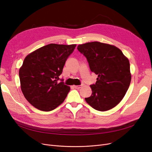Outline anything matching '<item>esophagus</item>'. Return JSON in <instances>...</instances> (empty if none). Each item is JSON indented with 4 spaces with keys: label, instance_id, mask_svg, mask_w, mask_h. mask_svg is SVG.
I'll list each match as a JSON object with an SVG mask.
<instances>
[{
    "label": "esophagus",
    "instance_id": "esophagus-1",
    "mask_svg": "<svg viewBox=\"0 0 152 152\" xmlns=\"http://www.w3.org/2000/svg\"><path fill=\"white\" fill-rule=\"evenodd\" d=\"M82 87V85H80V86H74L75 88V89H80Z\"/></svg>",
    "mask_w": 152,
    "mask_h": 152
}]
</instances>
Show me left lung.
I'll list each match as a JSON object with an SVG mask.
<instances>
[{
    "instance_id": "8db88e82",
    "label": "left lung",
    "mask_w": 152,
    "mask_h": 152,
    "mask_svg": "<svg viewBox=\"0 0 152 152\" xmlns=\"http://www.w3.org/2000/svg\"><path fill=\"white\" fill-rule=\"evenodd\" d=\"M79 51L86 58L92 72L98 75L95 84L91 85L92 95L86 102L98 111L115 107L129 89L131 75L130 63L122 50L99 42L79 45Z\"/></svg>"
}]
</instances>
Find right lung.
Instances as JSON below:
<instances>
[{
    "label": "right lung",
    "mask_w": 152,
    "mask_h": 152,
    "mask_svg": "<svg viewBox=\"0 0 152 152\" xmlns=\"http://www.w3.org/2000/svg\"><path fill=\"white\" fill-rule=\"evenodd\" d=\"M75 47L76 44H50L25 58L19 71L21 89L26 100L36 108L52 111L65 99L70 88L59 77Z\"/></svg>",
    "instance_id": "1"
}]
</instances>
